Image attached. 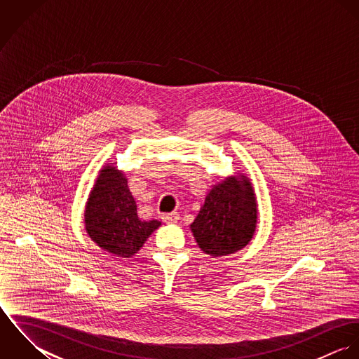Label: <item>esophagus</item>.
<instances>
[{"label":"esophagus","mask_w":359,"mask_h":359,"mask_svg":"<svg viewBox=\"0 0 359 359\" xmlns=\"http://www.w3.org/2000/svg\"><path fill=\"white\" fill-rule=\"evenodd\" d=\"M163 221L164 222H168V224H174V222H178L180 219V214L177 211L174 212H168V214H163Z\"/></svg>","instance_id":"1"}]
</instances>
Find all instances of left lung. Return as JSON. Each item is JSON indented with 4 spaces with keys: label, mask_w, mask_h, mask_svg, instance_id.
I'll return each mask as SVG.
<instances>
[{
    "label": "left lung",
    "mask_w": 359,
    "mask_h": 359,
    "mask_svg": "<svg viewBox=\"0 0 359 359\" xmlns=\"http://www.w3.org/2000/svg\"><path fill=\"white\" fill-rule=\"evenodd\" d=\"M256 225V194L250 180L241 174L211 188L191 231L205 255L221 257L242 250Z\"/></svg>",
    "instance_id": "8db88e82"
}]
</instances>
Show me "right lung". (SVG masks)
I'll use <instances>...</instances> for the list:
<instances>
[{
  "instance_id": "1",
  "label": "right lung",
  "mask_w": 359,
  "mask_h": 359,
  "mask_svg": "<svg viewBox=\"0 0 359 359\" xmlns=\"http://www.w3.org/2000/svg\"><path fill=\"white\" fill-rule=\"evenodd\" d=\"M90 238L104 252L121 258L138 253L161 222L144 221L128 189L127 178L111 163L100 171L84 211Z\"/></svg>"
}]
</instances>
